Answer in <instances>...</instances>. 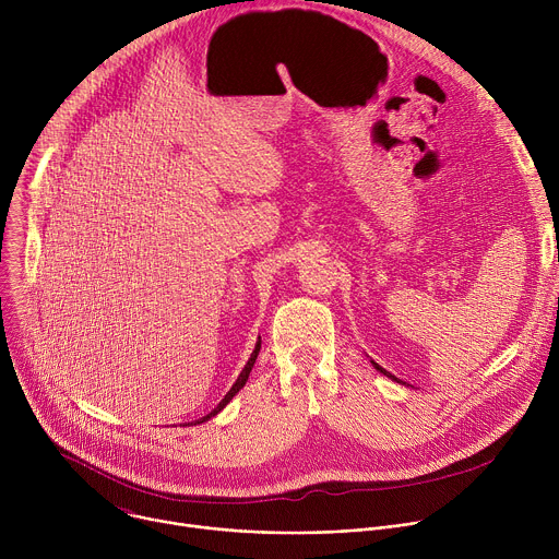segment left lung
Segmentation results:
<instances>
[{"mask_svg":"<svg viewBox=\"0 0 559 559\" xmlns=\"http://www.w3.org/2000/svg\"><path fill=\"white\" fill-rule=\"evenodd\" d=\"M373 367H376V369H378V371H380V373H384V376H389V378H391V380H397V378H393V376H391V373H389V371H384V369H382V367H380V365H378V362H373Z\"/></svg>","mask_w":559,"mask_h":559,"instance_id":"left-lung-1","label":"left lung"}]
</instances>
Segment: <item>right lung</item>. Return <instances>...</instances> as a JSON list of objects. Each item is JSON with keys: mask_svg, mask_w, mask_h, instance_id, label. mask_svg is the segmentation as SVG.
Returning <instances> with one entry per match:
<instances>
[{"mask_svg": "<svg viewBox=\"0 0 559 559\" xmlns=\"http://www.w3.org/2000/svg\"><path fill=\"white\" fill-rule=\"evenodd\" d=\"M259 352H261V338H259V343H257V347H254V352H252V356H250V360H248V365H246V369L241 371V376H238L236 378V382L231 384V389L225 393V397H223V401L216 405V409L214 412H210L205 418H201V420H197L194 425H199V423H205V420H210L212 416H216L229 401H231V397L238 393V391H241L243 386H246V382H248V378H250V371H252V367H254V362H257V356H259Z\"/></svg>", "mask_w": 559, "mask_h": 559, "instance_id": "1", "label": "right lung"}]
</instances>
